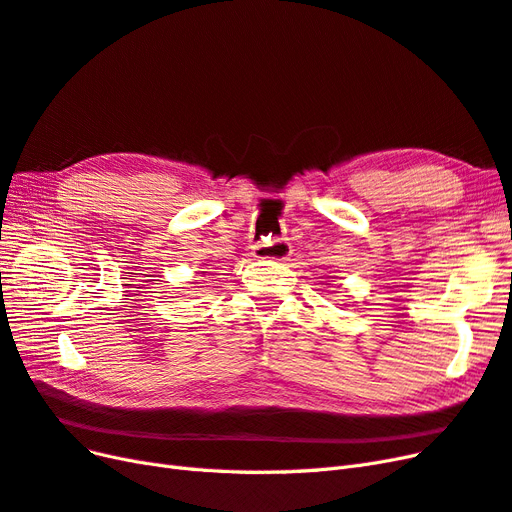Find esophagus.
Here are the masks:
<instances>
[{"instance_id": "obj_1", "label": "esophagus", "mask_w": 512, "mask_h": 512, "mask_svg": "<svg viewBox=\"0 0 512 512\" xmlns=\"http://www.w3.org/2000/svg\"><path fill=\"white\" fill-rule=\"evenodd\" d=\"M254 256L258 260H286L290 256V245L284 239L277 241H262L258 245H254Z\"/></svg>"}]
</instances>
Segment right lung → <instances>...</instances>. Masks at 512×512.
Instances as JSON below:
<instances>
[{"mask_svg": "<svg viewBox=\"0 0 512 512\" xmlns=\"http://www.w3.org/2000/svg\"><path fill=\"white\" fill-rule=\"evenodd\" d=\"M203 273H205V271H203Z\"/></svg>", "mask_w": 512, "mask_h": 512, "instance_id": "obj_1", "label": "right lung"}]
</instances>
